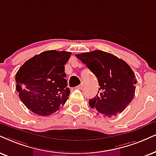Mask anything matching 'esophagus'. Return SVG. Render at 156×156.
<instances>
[{"label":"esophagus","instance_id":"34e87169","mask_svg":"<svg viewBox=\"0 0 156 156\" xmlns=\"http://www.w3.org/2000/svg\"><path fill=\"white\" fill-rule=\"evenodd\" d=\"M83 84H84L83 83H80V85H79V86H77V87H76L77 89H79V90L82 89L83 87Z\"/></svg>","mask_w":156,"mask_h":156}]
</instances>
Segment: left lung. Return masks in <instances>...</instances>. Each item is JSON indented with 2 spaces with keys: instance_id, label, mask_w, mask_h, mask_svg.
I'll list each match as a JSON object with an SVG mask.
<instances>
[{
  "instance_id": "8db88e82",
  "label": "left lung",
  "mask_w": 156,
  "mask_h": 156,
  "mask_svg": "<svg viewBox=\"0 0 156 156\" xmlns=\"http://www.w3.org/2000/svg\"><path fill=\"white\" fill-rule=\"evenodd\" d=\"M98 79V94L89 105L97 114L111 117L121 113L133 99L137 80L125 61L101 50L76 55Z\"/></svg>"
}]
</instances>
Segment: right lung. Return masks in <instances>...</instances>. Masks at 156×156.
I'll return each mask as SVG.
<instances>
[{"label": "right lung", "instance_id": "add662e5", "mask_svg": "<svg viewBox=\"0 0 156 156\" xmlns=\"http://www.w3.org/2000/svg\"><path fill=\"white\" fill-rule=\"evenodd\" d=\"M71 52L47 50L29 59L16 75L19 96L33 113L50 115L63 106L70 94L65 65Z\"/></svg>", "mask_w": 156, "mask_h": 156}]
</instances>
